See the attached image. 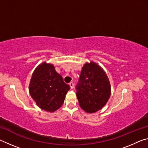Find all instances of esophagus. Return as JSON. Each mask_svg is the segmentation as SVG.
Returning a JSON list of instances; mask_svg holds the SVG:
<instances>
[{"instance_id":"esophagus-1","label":"esophagus","mask_w":148,"mask_h":148,"mask_svg":"<svg viewBox=\"0 0 148 148\" xmlns=\"http://www.w3.org/2000/svg\"><path fill=\"white\" fill-rule=\"evenodd\" d=\"M69 86H71V88L72 89L74 88V84H73V82H70L69 83Z\"/></svg>"}]
</instances>
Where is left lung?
Segmentation results:
<instances>
[{
	"label": "left lung",
	"instance_id": "left-lung-1",
	"mask_svg": "<svg viewBox=\"0 0 148 148\" xmlns=\"http://www.w3.org/2000/svg\"><path fill=\"white\" fill-rule=\"evenodd\" d=\"M76 89L79 106L87 113L101 110L111 95V86L106 72L92 61L84 65Z\"/></svg>",
	"mask_w": 148,
	"mask_h": 148
}]
</instances>
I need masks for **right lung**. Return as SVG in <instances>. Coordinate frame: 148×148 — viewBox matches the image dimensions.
I'll use <instances>...</instances> for the list:
<instances>
[{
	"label": "right lung",
	"mask_w": 148,
	"mask_h": 148,
	"mask_svg": "<svg viewBox=\"0 0 148 148\" xmlns=\"http://www.w3.org/2000/svg\"><path fill=\"white\" fill-rule=\"evenodd\" d=\"M70 88L53 65L44 62L32 73L29 90L37 106L45 111L54 112L63 104Z\"/></svg>",
	"instance_id": "right-lung-1"
}]
</instances>
